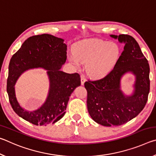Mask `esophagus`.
Segmentation results:
<instances>
[{"mask_svg":"<svg viewBox=\"0 0 156 156\" xmlns=\"http://www.w3.org/2000/svg\"><path fill=\"white\" fill-rule=\"evenodd\" d=\"M80 80H81V84L82 85H83L84 83L86 82V78H85V76H84V75L82 74L80 76Z\"/></svg>","mask_w":156,"mask_h":156,"instance_id":"obj_1","label":"esophagus"}]
</instances>
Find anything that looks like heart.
I'll use <instances>...</instances> for the list:
<instances>
[{
	"instance_id": "b5f03b06",
	"label": "heart",
	"mask_w": 156,
	"mask_h": 156,
	"mask_svg": "<svg viewBox=\"0 0 156 156\" xmlns=\"http://www.w3.org/2000/svg\"><path fill=\"white\" fill-rule=\"evenodd\" d=\"M120 56V49L118 44L93 39L76 44L69 60L76 66L80 62L87 63L86 70L89 76L102 78L112 72Z\"/></svg>"
}]
</instances>
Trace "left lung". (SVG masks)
I'll return each instance as SVG.
<instances>
[{"instance_id":"8db88e82","label":"left lung","mask_w":156,"mask_h":156,"mask_svg":"<svg viewBox=\"0 0 156 156\" xmlns=\"http://www.w3.org/2000/svg\"><path fill=\"white\" fill-rule=\"evenodd\" d=\"M123 44L124 50L109 75L98 80L84 83L87 91V109L95 122L120 126L136 117L144 109L150 89L149 65L133 37L110 35ZM126 73L135 76L134 90L127 96L121 90V78Z\"/></svg>"}]
</instances>
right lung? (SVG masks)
<instances>
[{
  "label": "right lung",
  "mask_w": 156,
  "mask_h": 156,
  "mask_svg": "<svg viewBox=\"0 0 156 156\" xmlns=\"http://www.w3.org/2000/svg\"><path fill=\"white\" fill-rule=\"evenodd\" d=\"M66 60L67 44L62 38L44 34L30 37L23 43L10 60L7 83L10 104L16 113L35 125L54 124L61 119L71 94L80 85L78 73L70 74L60 70ZM36 68L47 70L50 88L44 104L30 112L23 109L17 102L14 86L23 73Z\"/></svg>",
  "instance_id": "right-lung-1"
}]
</instances>
